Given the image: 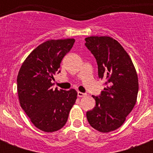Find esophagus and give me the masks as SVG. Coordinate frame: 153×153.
I'll return each instance as SVG.
<instances>
[{"mask_svg":"<svg viewBox=\"0 0 153 153\" xmlns=\"http://www.w3.org/2000/svg\"><path fill=\"white\" fill-rule=\"evenodd\" d=\"M86 95V94L85 93H82V92H78V97H79V98H82V97H85V96Z\"/></svg>","mask_w":153,"mask_h":153,"instance_id":"1","label":"esophagus"}]
</instances>
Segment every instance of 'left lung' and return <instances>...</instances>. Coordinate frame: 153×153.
<instances>
[{
	"label": "left lung",
	"instance_id": "1",
	"mask_svg": "<svg viewBox=\"0 0 153 153\" xmlns=\"http://www.w3.org/2000/svg\"><path fill=\"white\" fill-rule=\"evenodd\" d=\"M85 40L98 63V77L106 80L101 95H93L96 105L86 112V118L96 130L109 133L123 125L135 105L137 74L128 53L116 39L90 36Z\"/></svg>",
	"mask_w": 153,
	"mask_h": 153
}]
</instances>
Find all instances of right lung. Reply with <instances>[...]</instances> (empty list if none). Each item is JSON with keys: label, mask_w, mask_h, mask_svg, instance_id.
Here are the masks:
<instances>
[{"label": "right lung", "mask_w": 153, "mask_h": 153, "mask_svg": "<svg viewBox=\"0 0 153 153\" xmlns=\"http://www.w3.org/2000/svg\"><path fill=\"white\" fill-rule=\"evenodd\" d=\"M74 41L66 39L44 42L30 53L18 73L20 106L32 124L44 132L52 133L62 128L77 99L78 94L74 89L52 88L53 75L60 72V62Z\"/></svg>", "instance_id": "1"}]
</instances>
